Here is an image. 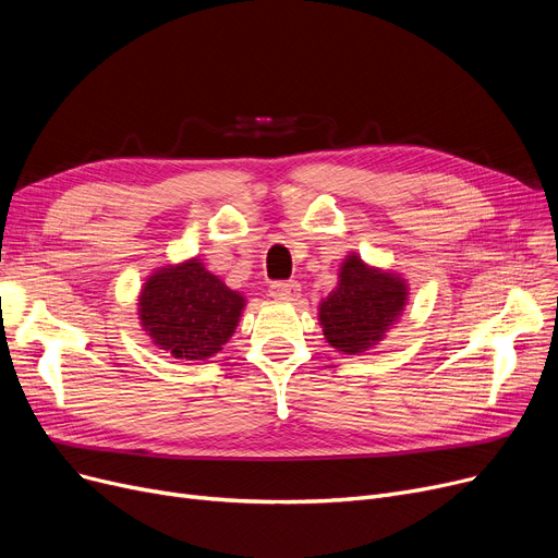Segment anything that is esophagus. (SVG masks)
I'll return each instance as SVG.
<instances>
[{"mask_svg": "<svg viewBox=\"0 0 558 558\" xmlns=\"http://www.w3.org/2000/svg\"><path fill=\"white\" fill-rule=\"evenodd\" d=\"M269 296L276 301H296L301 296V284L296 280H278L269 287Z\"/></svg>", "mask_w": 558, "mask_h": 558, "instance_id": "1", "label": "esophagus"}]
</instances>
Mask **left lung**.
I'll list each match as a JSON object with an SVG mask.
<instances>
[{"mask_svg": "<svg viewBox=\"0 0 558 558\" xmlns=\"http://www.w3.org/2000/svg\"><path fill=\"white\" fill-rule=\"evenodd\" d=\"M404 301V280L368 269L357 255H348L339 284L318 307V320L330 345L357 355L385 337L398 320Z\"/></svg>", "mask_w": 558, "mask_h": 558, "instance_id": "8db88e82", "label": "left lung"}]
</instances>
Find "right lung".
<instances>
[{"instance_id": "obj_1", "label": "right lung", "mask_w": 558, "mask_h": 558, "mask_svg": "<svg viewBox=\"0 0 558 558\" xmlns=\"http://www.w3.org/2000/svg\"><path fill=\"white\" fill-rule=\"evenodd\" d=\"M244 299L196 257L165 267L146 280L140 320L154 343L179 360H208L230 339Z\"/></svg>"}]
</instances>
